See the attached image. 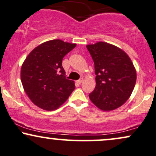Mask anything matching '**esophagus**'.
I'll return each instance as SVG.
<instances>
[{
    "label": "esophagus",
    "mask_w": 156,
    "mask_h": 156,
    "mask_svg": "<svg viewBox=\"0 0 156 156\" xmlns=\"http://www.w3.org/2000/svg\"><path fill=\"white\" fill-rule=\"evenodd\" d=\"M83 78H80V79H79L78 80H77V83H78V84H80V83H83Z\"/></svg>",
    "instance_id": "1"
}]
</instances>
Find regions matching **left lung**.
Wrapping results in <instances>:
<instances>
[{
	"instance_id": "8db88e82",
	"label": "left lung",
	"mask_w": 156,
	"mask_h": 156,
	"mask_svg": "<svg viewBox=\"0 0 156 156\" xmlns=\"http://www.w3.org/2000/svg\"><path fill=\"white\" fill-rule=\"evenodd\" d=\"M92 57L96 86L89 98L100 110L110 111L123 105L134 90L136 73L132 60L121 48L105 42L86 46Z\"/></svg>"
}]
</instances>
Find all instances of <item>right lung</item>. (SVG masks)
<instances>
[{
	"label": "right lung",
	"instance_id": "obj_1",
	"mask_svg": "<svg viewBox=\"0 0 156 156\" xmlns=\"http://www.w3.org/2000/svg\"><path fill=\"white\" fill-rule=\"evenodd\" d=\"M76 44L55 39L43 43L28 54L22 64L21 80L25 93L35 105L43 110L59 108L75 89L73 80L67 79L63 57Z\"/></svg>",
	"mask_w": 156,
	"mask_h": 156
}]
</instances>
